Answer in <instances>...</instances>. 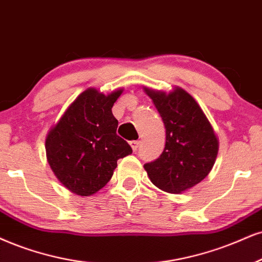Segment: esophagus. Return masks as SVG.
<instances>
[{
    "mask_svg": "<svg viewBox=\"0 0 262 262\" xmlns=\"http://www.w3.org/2000/svg\"><path fill=\"white\" fill-rule=\"evenodd\" d=\"M130 146L134 150H137L138 147H140V141H131Z\"/></svg>",
    "mask_w": 262,
    "mask_h": 262,
    "instance_id": "esophagus-1",
    "label": "esophagus"
}]
</instances>
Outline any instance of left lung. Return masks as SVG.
<instances>
[{
	"label": "left lung",
	"mask_w": 262,
	"mask_h": 262,
	"mask_svg": "<svg viewBox=\"0 0 262 262\" xmlns=\"http://www.w3.org/2000/svg\"><path fill=\"white\" fill-rule=\"evenodd\" d=\"M163 119L165 148L160 157L144 164L151 183L167 193L192 188L214 166L219 141L198 103L185 90L176 87L165 93L144 89Z\"/></svg>",
	"instance_id": "8db88e82"
}]
</instances>
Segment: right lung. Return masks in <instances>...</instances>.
I'll list each match as a JSON object with an SVG mask.
<instances>
[{
	"label": "right lung",
	"instance_id": "1",
	"mask_svg": "<svg viewBox=\"0 0 262 262\" xmlns=\"http://www.w3.org/2000/svg\"><path fill=\"white\" fill-rule=\"evenodd\" d=\"M121 93V89L108 96L86 90L48 132V164L73 193L95 194L112 179L118 160L132 153L130 144L116 135L118 120L112 113Z\"/></svg>",
	"mask_w": 262,
	"mask_h": 262
}]
</instances>
